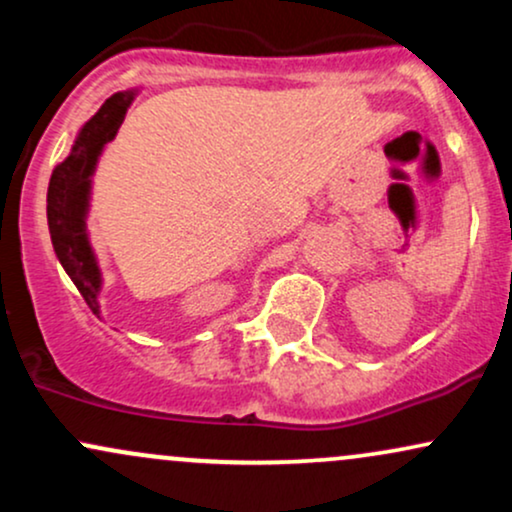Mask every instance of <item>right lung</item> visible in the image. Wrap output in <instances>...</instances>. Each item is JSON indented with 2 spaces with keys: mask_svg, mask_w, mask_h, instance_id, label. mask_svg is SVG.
I'll list each match as a JSON object with an SVG mask.
<instances>
[{
  "mask_svg": "<svg viewBox=\"0 0 512 512\" xmlns=\"http://www.w3.org/2000/svg\"><path fill=\"white\" fill-rule=\"evenodd\" d=\"M134 93H115L86 122L72 146V154L52 170L48 187V226L50 238L64 272L72 276L88 308L98 315L101 272L86 238V209L91 175L103 146L115 137Z\"/></svg>",
  "mask_w": 512,
  "mask_h": 512,
  "instance_id": "add662e5",
  "label": "right lung"
}]
</instances>
